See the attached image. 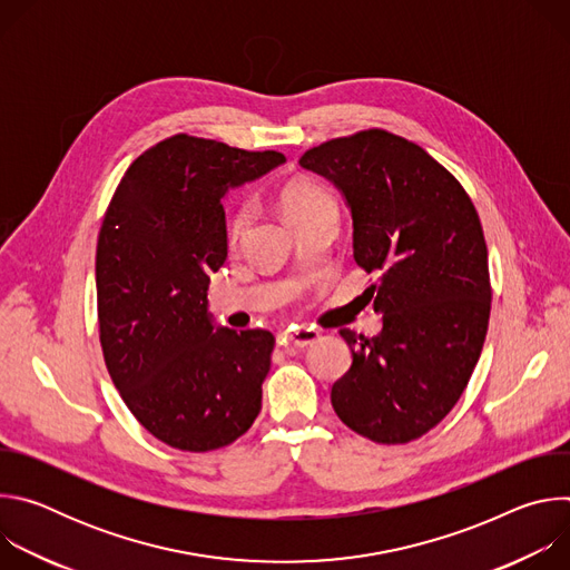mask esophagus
Listing matches in <instances>:
<instances>
[{"instance_id": "obj_1", "label": "esophagus", "mask_w": 570, "mask_h": 570, "mask_svg": "<svg viewBox=\"0 0 570 570\" xmlns=\"http://www.w3.org/2000/svg\"><path fill=\"white\" fill-rule=\"evenodd\" d=\"M320 338V332L313 327H295L291 332H286V341L295 347H308Z\"/></svg>"}]
</instances>
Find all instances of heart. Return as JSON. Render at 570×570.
I'll list each match as a JSON object with an SVG mask.
<instances>
[{
  "mask_svg": "<svg viewBox=\"0 0 570 570\" xmlns=\"http://www.w3.org/2000/svg\"><path fill=\"white\" fill-rule=\"evenodd\" d=\"M279 205L286 214V218L293 223L324 205H336L332 191L320 185L317 180H311V178H295L291 180L284 189H282V196H279ZM253 203L243 200L238 203L229 216H227V240L229 243H238L243 236H246L250 223H253Z\"/></svg>",
  "mask_w": 570,
  "mask_h": 570,
  "instance_id": "obj_1",
  "label": "heart"
}]
</instances>
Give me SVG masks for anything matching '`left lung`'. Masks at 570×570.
I'll return each instance as SVG.
<instances>
[{
    "label": "left lung",
    "instance_id": "8db88e82",
    "mask_svg": "<svg viewBox=\"0 0 570 570\" xmlns=\"http://www.w3.org/2000/svg\"><path fill=\"white\" fill-rule=\"evenodd\" d=\"M299 165L345 194L354 259L379 275L365 295L383 330H341L352 367L332 387L334 411L372 442H413L451 413L487 336L492 284L478 212L435 157L383 128L313 146Z\"/></svg>",
    "mask_w": 570,
    "mask_h": 570
}]
</instances>
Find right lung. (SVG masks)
Instances as JSON below:
<instances>
[{"label": "right lung", "mask_w": 570, "mask_h": 570, "mask_svg": "<svg viewBox=\"0 0 570 570\" xmlns=\"http://www.w3.org/2000/svg\"><path fill=\"white\" fill-rule=\"evenodd\" d=\"M286 157L178 132L124 174L97 240L99 341L135 420L159 442L205 453L232 444L262 411L275 336L220 327L209 275L227 259L220 198Z\"/></svg>", "instance_id": "obj_1"}]
</instances>
